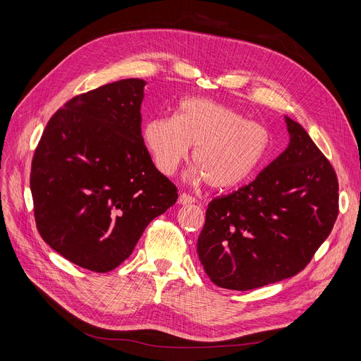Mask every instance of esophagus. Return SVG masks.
I'll use <instances>...</instances> for the list:
<instances>
[{
  "label": "esophagus",
  "mask_w": 361,
  "mask_h": 361,
  "mask_svg": "<svg viewBox=\"0 0 361 361\" xmlns=\"http://www.w3.org/2000/svg\"><path fill=\"white\" fill-rule=\"evenodd\" d=\"M179 204H192V202H195L197 200L192 197V195H190V194H186V192H180L179 194Z\"/></svg>",
  "instance_id": "1"
}]
</instances>
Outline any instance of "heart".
Returning <instances> with one entry per match:
<instances>
[{
    "instance_id": "obj_1",
    "label": "heart",
    "mask_w": 361,
    "mask_h": 361,
    "mask_svg": "<svg viewBox=\"0 0 361 361\" xmlns=\"http://www.w3.org/2000/svg\"><path fill=\"white\" fill-rule=\"evenodd\" d=\"M142 141L154 166L167 176L175 173L195 145L191 178L207 180L216 190H232L260 167L270 135L263 125L248 122L231 106L192 97L180 102L176 116L148 118Z\"/></svg>"
}]
</instances>
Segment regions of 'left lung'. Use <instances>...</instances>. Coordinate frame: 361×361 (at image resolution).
Masks as SVG:
<instances>
[{
	"mask_svg": "<svg viewBox=\"0 0 361 361\" xmlns=\"http://www.w3.org/2000/svg\"><path fill=\"white\" fill-rule=\"evenodd\" d=\"M289 144L251 183L214 198L197 252L212 282L248 290L295 276L338 217V179L304 128L285 116Z\"/></svg>",
	"mask_w": 361,
	"mask_h": 361,
	"instance_id": "8db88e82",
	"label": "left lung"
}]
</instances>
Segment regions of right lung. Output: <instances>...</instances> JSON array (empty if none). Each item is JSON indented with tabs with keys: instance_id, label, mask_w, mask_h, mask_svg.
<instances>
[{
	"instance_id": "right-lung-1",
	"label": "right lung",
	"mask_w": 361,
	"mask_h": 361,
	"mask_svg": "<svg viewBox=\"0 0 361 361\" xmlns=\"http://www.w3.org/2000/svg\"><path fill=\"white\" fill-rule=\"evenodd\" d=\"M145 80L73 97L49 118L33 154L39 235L76 266L106 273L132 254L148 223L178 200L141 135Z\"/></svg>"
}]
</instances>
